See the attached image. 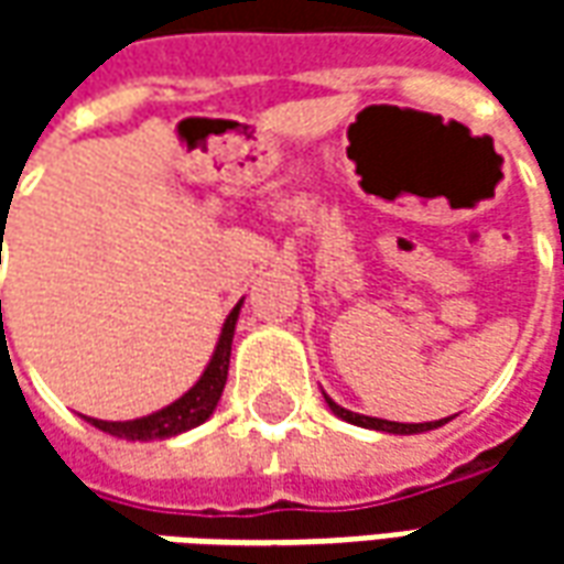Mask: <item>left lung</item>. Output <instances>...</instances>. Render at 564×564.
<instances>
[{"label":"left lung","mask_w":564,"mask_h":564,"mask_svg":"<svg viewBox=\"0 0 564 564\" xmlns=\"http://www.w3.org/2000/svg\"><path fill=\"white\" fill-rule=\"evenodd\" d=\"M323 395H326V392H323ZM326 404L332 408V414L341 416L347 423L362 425V429H375V432H390V435H420V432H432V429H437V425H444L449 420V416H444V420H435V423H392V420H378V416L354 414V411H347L341 404L332 402L329 395H326Z\"/></svg>","instance_id":"8db88e82"}]
</instances>
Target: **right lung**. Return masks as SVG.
<instances>
[{"mask_svg":"<svg viewBox=\"0 0 564 564\" xmlns=\"http://www.w3.org/2000/svg\"><path fill=\"white\" fill-rule=\"evenodd\" d=\"M2 305V302H0ZM245 302L229 311V317L223 323L220 341L214 347V356H210L208 368L202 371V378L189 387V390L172 402L169 408H162L156 414L139 416V420H127V423H108V420H93L87 416V423H93L96 429H102L108 435L127 437V441H165V437H174L186 432V429H196L214 414V408L220 402L223 387H226V375H229V356H232V335L235 323H238V311H241Z\"/></svg>","mask_w":564,"mask_h":564,"instance_id":"right-lung-1","label":"right lung"}]
</instances>
